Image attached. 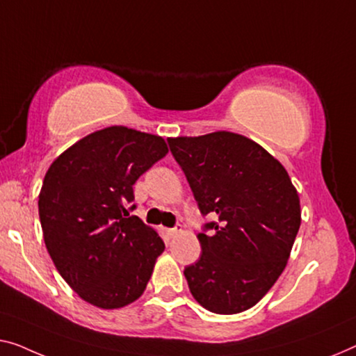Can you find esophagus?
I'll return each instance as SVG.
<instances>
[{
	"label": "esophagus",
	"instance_id": "esophagus-1",
	"mask_svg": "<svg viewBox=\"0 0 356 356\" xmlns=\"http://www.w3.org/2000/svg\"><path fill=\"white\" fill-rule=\"evenodd\" d=\"M168 232H169V235H171V236H177L184 232V229H182V227H176V229H169Z\"/></svg>",
	"mask_w": 356,
	"mask_h": 356
}]
</instances>
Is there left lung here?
Segmentation results:
<instances>
[{"label":"left lung","mask_w":356,"mask_h":356,"mask_svg":"<svg viewBox=\"0 0 356 356\" xmlns=\"http://www.w3.org/2000/svg\"><path fill=\"white\" fill-rule=\"evenodd\" d=\"M201 214L200 261L184 270L190 293L212 314L251 309L277 283L300 227V200L283 164L241 134L169 137Z\"/></svg>","instance_id":"1"}]
</instances>
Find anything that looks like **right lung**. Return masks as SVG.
Wrapping results in <instances>:
<instances>
[{
	"mask_svg": "<svg viewBox=\"0 0 356 356\" xmlns=\"http://www.w3.org/2000/svg\"><path fill=\"white\" fill-rule=\"evenodd\" d=\"M168 152L160 136L110 126L75 142L47 169L38 196L44 245L88 304L113 310L144 294L164 243L129 216L132 185Z\"/></svg>",
	"mask_w": 356,
	"mask_h": 356,
	"instance_id": "right-lung-1",
	"label": "right lung"
}]
</instances>
